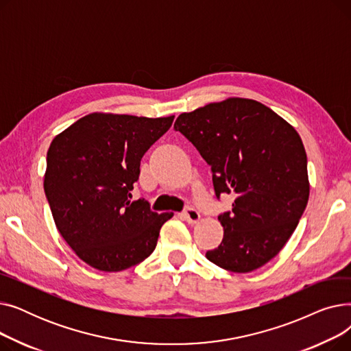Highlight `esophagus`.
Here are the masks:
<instances>
[{"instance_id": "1", "label": "esophagus", "mask_w": 351, "mask_h": 351, "mask_svg": "<svg viewBox=\"0 0 351 351\" xmlns=\"http://www.w3.org/2000/svg\"><path fill=\"white\" fill-rule=\"evenodd\" d=\"M182 216H183V219H185L189 225L197 223L199 219H200V213L196 209H193V208H188L185 212L182 213Z\"/></svg>"}]
</instances>
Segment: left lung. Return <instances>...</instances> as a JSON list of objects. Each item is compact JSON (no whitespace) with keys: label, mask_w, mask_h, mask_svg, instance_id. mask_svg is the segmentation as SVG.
<instances>
[{"label":"left lung","mask_w":351,"mask_h":351,"mask_svg":"<svg viewBox=\"0 0 351 351\" xmlns=\"http://www.w3.org/2000/svg\"><path fill=\"white\" fill-rule=\"evenodd\" d=\"M173 128L210 165L216 196H234L232 210L217 217L223 241L206 257L234 273L262 267L287 243L307 206L300 135L270 108L246 98L180 114Z\"/></svg>","instance_id":"8db88e82"}]
</instances>
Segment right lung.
<instances>
[{
    "instance_id": "add662e5",
    "label": "right lung",
    "mask_w": 351,
    "mask_h": 351,
    "mask_svg": "<svg viewBox=\"0 0 351 351\" xmlns=\"http://www.w3.org/2000/svg\"><path fill=\"white\" fill-rule=\"evenodd\" d=\"M172 117L89 114L55 136L47 152L44 191L55 226L90 267L121 271L143 262L173 213L131 200L145 152Z\"/></svg>"
}]
</instances>
